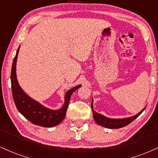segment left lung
<instances>
[{
  "instance_id": "left-lung-1",
  "label": "left lung",
  "mask_w": 158,
  "mask_h": 158,
  "mask_svg": "<svg viewBox=\"0 0 158 158\" xmlns=\"http://www.w3.org/2000/svg\"><path fill=\"white\" fill-rule=\"evenodd\" d=\"M91 108H92V111H93L94 120L96 121V123H97V124L100 125V126H104L108 128H119L127 126V125H128L129 123H131L132 121L135 120L136 118H137V117L140 115V114L145 110L146 107H145V108H143L139 113L136 114L135 116L127 117V118H123V119L108 118V117H105V116L102 115V114L96 112L95 110L93 109V99H92V102H91Z\"/></svg>"
}]
</instances>
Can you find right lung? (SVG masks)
<instances>
[{
  "mask_svg": "<svg viewBox=\"0 0 158 158\" xmlns=\"http://www.w3.org/2000/svg\"><path fill=\"white\" fill-rule=\"evenodd\" d=\"M19 48L17 50L16 55L12 62V70H11V85H12V97L16 108L25 118L30 121L33 124L43 127H52L59 125L64 119L66 115L69 102L72 94L81 85L69 90L64 96V103L60 109L51 110L40 104L37 101L34 100L22 90L18 82L16 77V61Z\"/></svg>",
  "mask_w": 158,
  "mask_h": 158,
  "instance_id": "1",
  "label": "right lung"
}]
</instances>
